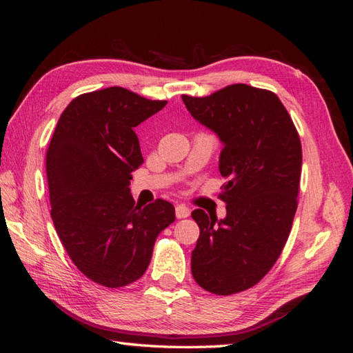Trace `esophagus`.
<instances>
[{
  "label": "esophagus",
  "mask_w": 353,
  "mask_h": 353,
  "mask_svg": "<svg viewBox=\"0 0 353 353\" xmlns=\"http://www.w3.org/2000/svg\"><path fill=\"white\" fill-rule=\"evenodd\" d=\"M190 214H191V211H190L188 206H185V205H177L176 206V216H177V219H186V216H190Z\"/></svg>",
  "instance_id": "esophagus-1"
}]
</instances>
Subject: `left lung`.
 Returning a JSON list of instances; mask_svg holds the SVG:
<instances>
[{"label": "left lung", "instance_id": "left-lung-1", "mask_svg": "<svg viewBox=\"0 0 353 353\" xmlns=\"http://www.w3.org/2000/svg\"><path fill=\"white\" fill-rule=\"evenodd\" d=\"M186 109L224 144L220 199L226 219L192 211L200 228L191 253L201 288L229 296L256 285L285 247L297 209L302 144L277 95L244 83L208 97L182 95Z\"/></svg>", "mask_w": 353, "mask_h": 353}]
</instances>
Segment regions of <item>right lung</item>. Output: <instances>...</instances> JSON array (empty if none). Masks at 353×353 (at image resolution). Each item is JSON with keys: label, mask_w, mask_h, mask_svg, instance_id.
<instances>
[{"label": "right lung", "mask_w": 353, "mask_h": 353, "mask_svg": "<svg viewBox=\"0 0 353 353\" xmlns=\"http://www.w3.org/2000/svg\"><path fill=\"white\" fill-rule=\"evenodd\" d=\"M167 101L112 86L76 97L59 118L47 150L51 219L81 273L108 288L145 273L157 235L176 220L157 199L144 208L130 194L144 162L134 127Z\"/></svg>", "instance_id": "add662e5"}]
</instances>
